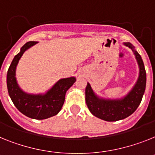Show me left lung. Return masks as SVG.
I'll return each instance as SVG.
<instances>
[{"label":"left lung","instance_id":"obj_1","mask_svg":"<svg viewBox=\"0 0 155 155\" xmlns=\"http://www.w3.org/2000/svg\"><path fill=\"white\" fill-rule=\"evenodd\" d=\"M124 45L132 49L139 65V77L136 84L125 96L118 99H109L97 96L87 83L85 90L86 103L90 112L106 121H117L129 117L140 106L146 88L147 75L141 56L130 42Z\"/></svg>","mask_w":155,"mask_h":155}]
</instances>
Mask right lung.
<instances>
[{
    "instance_id": "1",
    "label": "right lung",
    "mask_w": 155,
    "mask_h": 155,
    "mask_svg": "<svg viewBox=\"0 0 155 155\" xmlns=\"http://www.w3.org/2000/svg\"><path fill=\"white\" fill-rule=\"evenodd\" d=\"M38 43L28 41L15 56L7 73V87L12 101L19 112L32 119L44 120L61 111L64 102L66 92L75 82V77L61 79L45 94H29L19 87L15 71L19 60L26 50Z\"/></svg>"
}]
</instances>
